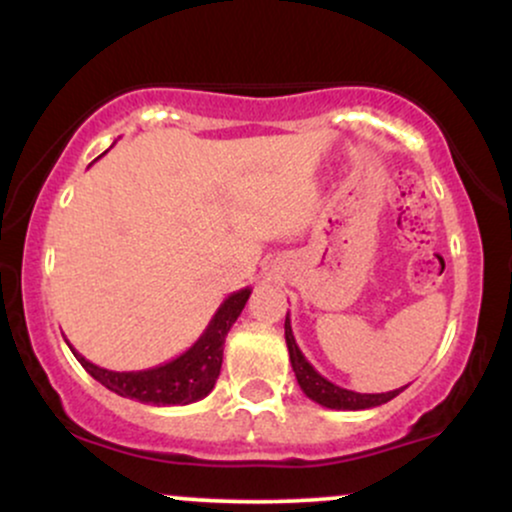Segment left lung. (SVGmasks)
<instances>
[{"mask_svg": "<svg viewBox=\"0 0 512 512\" xmlns=\"http://www.w3.org/2000/svg\"><path fill=\"white\" fill-rule=\"evenodd\" d=\"M284 337H286V346H289L291 368H293V373H296L298 385H301L305 397L313 399V402L320 404V407L342 409V411L373 409V407H380V404L390 402V399H395L399 392L407 387L404 385V387H399V390H392V392H378V395H361V392L344 390V387L334 385L332 380H327L325 375H320L313 366H310L308 358H305L303 351L298 349L296 337H293L289 315H286V322H284Z\"/></svg>", "mask_w": 512, "mask_h": 512, "instance_id": "left-lung-1", "label": "left lung"}]
</instances>
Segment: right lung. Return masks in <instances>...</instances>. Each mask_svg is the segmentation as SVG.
Returning a JSON list of instances; mask_svg holds the SVG:
<instances>
[{
	"instance_id": "obj_1",
	"label": "right lung",
	"mask_w": 512,
	"mask_h": 512,
	"mask_svg": "<svg viewBox=\"0 0 512 512\" xmlns=\"http://www.w3.org/2000/svg\"><path fill=\"white\" fill-rule=\"evenodd\" d=\"M252 289H240L226 298L219 305L207 330L202 337L187 351H182L178 358L163 363V366L146 368V370H108L96 366V363L86 361L74 346L72 354L76 361L86 368V373L93 380H98L103 387H108L115 395L137 399L142 404H156V407H173V404H192L199 402L214 390L216 378L221 373L223 361V344H226L228 332H231L233 322L243 313L245 303H248ZM69 344V342H67Z\"/></svg>"
}]
</instances>
